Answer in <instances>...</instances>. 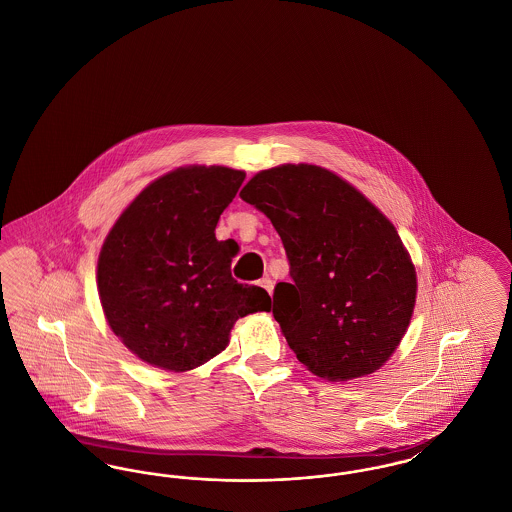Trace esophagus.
I'll return each mask as SVG.
<instances>
[{
    "label": "esophagus",
    "mask_w": 512,
    "mask_h": 512,
    "mask_svg": "<svg viewBox=\"0 0 512 512\" xmlns=\"http://www.w3.org/2000/svg\"><path fill=\"white\" fill-rule=\"evenodd\" d=\"M259 286H261L263 290H267V292L272 295V290H274V282H272L270 278H263V280H259Z\"/></svg>",
    "instance_id": "obj_1"
}]
</instances>
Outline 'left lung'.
<instances>
[{
  "instance_id": "left-lung-1",
  "label": "left lung",
  "mask_w": 512,
  "mask_h": 512,
  "mask_svg": "<svg viewBox=\"0 0 512 512\" xmlns=\"http://www.w3.org/2000/svg\"><path fill=\"white\" fill-rule=\"evenodd\" d=\"M240 197L267 215L290 259L272 315L299 363L347 382L390 361L416 303V268L391 220L318 165L257 172Z\"/></svg>"
}]
</instances>
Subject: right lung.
<instances>
[{
  "instance_id": "right-lung-1",
  "label": "right lung",
  "mask_w": 512,
  "mask_h": 512,
  "mask_svg": "<svg viewBox=\"0 0 512 512\" xmlns=\"http://www.w3.org/2000/svg\"><path fill=\"white\" fill-rule=\"evenodd\" d=\"M222 165H186L147 184L115 220L98 259L99 301L113 334L147 365L188 372L217 357L270 295L232 278L236 249L215 228L244 182Z\"/></svg>"
}]
</instances>
